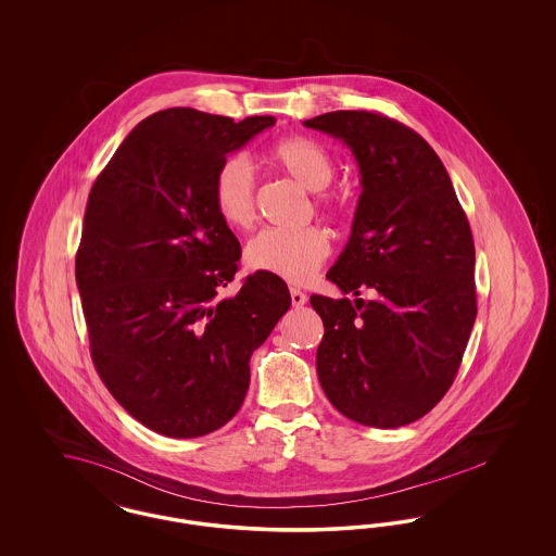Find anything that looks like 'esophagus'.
<instances>
[{
    "instance_id": "34e87169",
    "label": "esophagus",
    "mask_w": 556,
    "mask_h": 556,
    "mask_svg": "<svg viewBox=\"0 0 556 556\" xmlns=\"http://www.w3.org/2000/svg\"><path fill=\"white\" fill-rule=\"evenodd\" d=\"M290 295H291V304H293V306H295V308H300V306H304V304H306V300H308V298H306V293H304V291L295 290V288H291Z\"/></svg>"
}]
</instances>
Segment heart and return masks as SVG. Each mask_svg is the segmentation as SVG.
<instances>
[{"mask_svg": "<svg viewBox=\"0 0 556 556\" xmlns=\"http://www.w3.org/2000/svg\"><path fill=\"white\" fill-rule=\"evenodd\" d=\"M266 160L295 184L320 191L333 177V160L311 137L291 135L266 150ZM318 208L331 214L342 211V200L320 193ZM212 206L216 216L231 229L245 231L256 220V186L250 164L239 156L223 160L212 181ZM331 252L329 238L318 227L265 229L250 239L243 261L252 270L281 277L290 283H306Z\"/></svg>", "mask_w": 556, "mask_h": 556, "instance_id": "obj_1", "label": "heart"}]
</instances>
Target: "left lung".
I'll return each mask as SVG.
<instances>
[{
  "label": "left lung",
  "instance_id": "left-lung-1",
  "mask_svg": "<svg viewBox=\"0 0 556 556\" xmlns=\"http://www.w3.org/2000/svg\"><path fill=\"white\" fill-rule=\"evenodd\" d=\"M352 150L361 198L327 279L311 295L325 336L320 388L348 419L390 429L427 415L448 392L477 317L476 245L448 173L419 132L365 110L304 121Z\"/></svg>",
  "mask_w": 556,
  "mask_h": 556
}]
</instances>
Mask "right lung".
Masks as SVG:
<instances>
[{
    "label": "right lung",
    "instance_id": "1",
    "mask_svg": "<svg viewBox=\"0 0 556 556\" xmlns=\"http://www.w3.org/2000/svg\"><path fill=\"white\" fill-rule=\"evenodd\" d=\"M275 125L193 108L143 118L89 191L77 288L93 365L114 400L152 431L200 438L250 386V356L290 308L281 277L238 270L239 241L216 216L212 181L229 152Z\"/></svg>",
    "mask_w": 556,
    "mask_h": 556
}]
</instances>
